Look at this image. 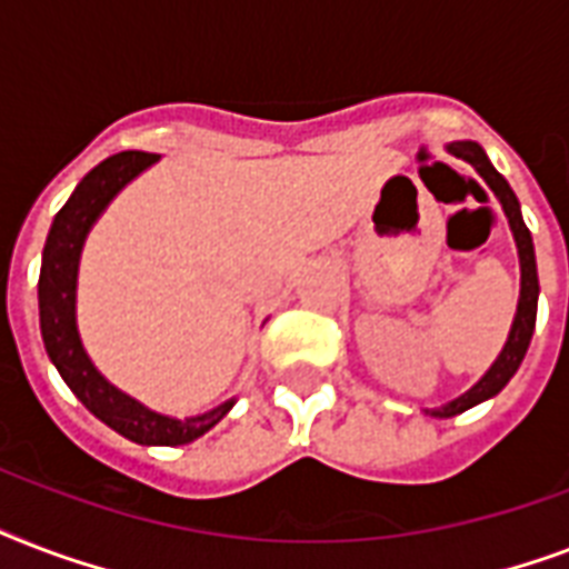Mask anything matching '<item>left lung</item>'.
Here are the masks:
<instances>
[{
	"label": "left lung",
	"instance_id": "8db88e82",
	"mask_svg": "<svg viewBox=\"0 0 569 569\" xmlns=\"http://www.w3.org/2000/svg\"><path fill=\"white\" fill-rule=\"evenodd\" d=\"M446 153H451L455 159H463L467 164L476 168V173L481 180L490 186V191L496 194V200L502 203V212L508 218V227L513 232V241H517V257H520V301H517V312H513L511 321V333L505 339L502 351L493 360V366L487 369L481 378L472 383V387L463 392V396L451 398L446 405L433 407V410H425L433 419H449V416H458L469 407L481 405L487 398L499 396L505 387H508V380L517 375L520 369L522 357L529 351L531 333H535V321H538V295H540V283H538V262H535V244H531V232L522 221L520 212V200L513 194V189L508 186L502 173L496 171L487 153L481 150V144L476 141H451L446 144Z\"/></svg>",
	"mask_w": 569,
	"mask_h": 569
}]
</instances>
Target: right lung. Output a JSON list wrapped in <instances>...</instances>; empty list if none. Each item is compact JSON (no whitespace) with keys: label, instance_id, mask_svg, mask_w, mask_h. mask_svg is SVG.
Instances as JSON below:
<instances>
[{"label":"right lung","instance_id":"1","mask_svg":"<svg viewBox=\"0 0 569 569\" xmlns=\"http://www.w3.org/2000/svg\"><path fill=\"white\" fill-rule=\"evenodd\" d=\"M156 162L159 156L141 153V150L109 156L91 173H84L70 200L58 209L56 221L49 227L47 244H43V262H40V337H43L49 360L64 378L67 387L73 389V396L100 422L109 425L111 431H118L120 437L138 446H186L221 422L236 405V398L206 413L186 416V419L156 413L138 398L114 387L93 366L79 337V325H76V283H79L84 239L93 230V223L100 221V214L109 209L111 200Z\"/></svg>","mask_w":569,"mask_h":569}]
</instances>
